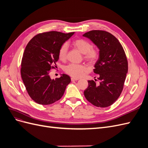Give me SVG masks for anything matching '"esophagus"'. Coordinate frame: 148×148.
Instances as JSON below:
<instances>
[{"label":"esophagus","instance_id":"1","mask_svg":"<svg viewBox=\"0 0 148 148\" xmlns=\"http://www.w3.org/2000/svg\"><path fill=\"white\" fill-rule=\"evenodd\" d=\"M71 82H75V81H77V80H78V78H71Z\"/></svg>","mask_w":148,"mask_h":148}]
</instances>
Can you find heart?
<instances>
[{
	"label": "heart",
	"instance_id": "heart-1",
	"mask_svg": "<svg viewBox=\"0 0 148 148\" xmlns=\"http://www.w3.org/2000/svg\"><path fill=\"white\" fill-rule=\"evenodd\" d=\"M73 46L75 48L84 55V58L90 63H95L98 59L99 53L96 48L92 47L91 44L86 40L83 39H78L73 42ZM68 52V44L65 42L60 47L58 56L59 59L64 61L66 59ZM88 68L84 65H78L71 64L65 68V73L75 78H79L87 72Z\"/></svg>",
	"mask_w": 148,
	"mask_h": 148
}]
</instances>
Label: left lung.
<instances>
[{
    "label": "left lung",
    "instance_id": "8db88e82",
    "mask_svg": "<svg viewBox=\"0 0 148 148\" xmlns=\"http://www.w3.org/2000/svg\"><path fill=\"white\" fill-rule=\"evenodd\" d=\"M83 36L99 50V59L93 70L99 82L96 83V79L88 80L84 96L96 107H109L117 101L123 90L128 72L126 55L119 40L107 31L92 30Z\"/></svg>",
    "mask_w": 148,
    "mask_h": 148
}]
</instances>
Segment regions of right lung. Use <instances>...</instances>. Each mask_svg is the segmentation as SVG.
<instances>
[{
	"label": "right lung",
	"instance_id": "1",
	"mask_svg": "<svg viewBox=\"0 0 148 148\" xmlns=\"http://www.w3.org/2000/svg\"><path fill=\"white\" fill-rule=\"evenodd\" d=\"M75 33L49 31L37 34L28 43L22 58L21 76L29 96L39 104L49 105L64 95L71 79L66 74L51 79L50 70L57 67L60 47Z\"/></svg>",
	"mask_w": 148,
	"mask_h": 148
}]
</instances>
